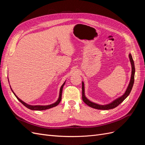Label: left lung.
Masks as SVG:
<instances>
[{
  "label": "left lung",
  "instance_id": "obj_1",
  "mask_svg": "<svg viewBox=\"0 0 145 145\" xmlns=\"http://www.w3.org/2000/svg\"><path fill=\"white\" fill-rule=\"evenodd\" d=\"M129 58L130 62L131 64V68H132V72H131V79L129 85L127 87V89L125 93L123 94L120 97H118L116 100L112 101V102L109 103L106 105H99L97 103H94L91 102L88 99L85 94V86H84V83L82 82V99L83 101L87 105H88L89 106L97 109H101V110H108V109H113L116 107H117L118 105H119L121 102L123 101L129 95L131 89L133 88V86L134 85V75H135V66H134V62L133 59V57L131 56V54H129Z\"/></svg>",
  "mask_w": 145,
  "mask_h": 145
}]
</instances>
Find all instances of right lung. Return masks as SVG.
Wrapping results in <instances>:
<instances>
[{"label": "right lung", "mask_w": 145, "mask_h": 145, "mask_svg": "<svg viewBox=\"0 0 145 145\" xmlns=\"http://www.w3.org/2000/svg\"><path fill=\"white\" fill-rule=\"evenodd\" d=\"M66 82V81H65ZM65 82L63 83V84L62 85V86L60 87V93H59V99L58 100L56 101V102L52 104H51V105H28L27 103H26L25 102H24V101H22V100H20L17 96L16 95V94L13 92L12 89H11H11L12 90L13 94H14V95L16 96V97L19 100V102H20L22 103L25 106L27 107V108L29 109H31V110H37V111H42V110H46V109H50L51 108H53L54 106H57V105H59V103L61 101V99H62V90H63V86L65 85Z\"/></svg>", "instance_id": "1"}]
</instances>
